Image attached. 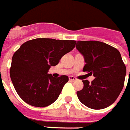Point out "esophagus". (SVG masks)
Segmentation results:
<instances>
[{"label": "esophagus", "mask_w": 130, "mask_h": 130, "mask_svg": "<svg viewBox=\"0 0 130 130\" xmlns=\"http://www.w3.org/2000/svg\"><path fill=\"white\" fill-rule=\"evenodd\" d=\"M69 81H72V82H74V81H77V79L76 77H72V76H70V77H69Z\"/></svg>", "instance_id": "1"}]
</instances>
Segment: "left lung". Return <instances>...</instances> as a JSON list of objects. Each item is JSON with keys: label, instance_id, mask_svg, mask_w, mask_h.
Instances as JSON below:
<instances>
[{"label": "left lung", "instance_id": "left-lung-1", "mask_svg": "<svg viewBox=\"0 0 130 130\" xmlns=\"http://www.w3.org/2000/svg\"><path fill=\"white\" fill-rule=\"evenodd\" d=\"M76 47L86 63L83 72L95 77L91 83L83 80V90L77 92L79 101L92 109L111 106L122 90L127 72L120 53L106 43L95 40L77 41Z\"/></svg>", "mask_w": 130, "mask_h": 130}]
</instances>
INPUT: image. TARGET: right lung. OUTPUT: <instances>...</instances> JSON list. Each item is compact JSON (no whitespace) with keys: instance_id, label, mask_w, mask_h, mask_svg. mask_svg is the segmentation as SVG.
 Returning a JSON list of instances; mask_svg holds the SVG:
<instances>
[{"instance_id":"1","label":"right lung","mask_w":130,"mask_h":130,"mask_svg":"<svg viewBox=\"0 0 130 130\" xmlns=\"http://www.w3.org/2000/svg\"><path fill=\"white\" fill-rule=\"evenodd\" d=\"M74 40L37 38L27 41L14 53L10 77L16 91L24 102L45 107L59 96L69 77L54 78L47 72L75 47Z\"/></svg>"}]
</instances>
